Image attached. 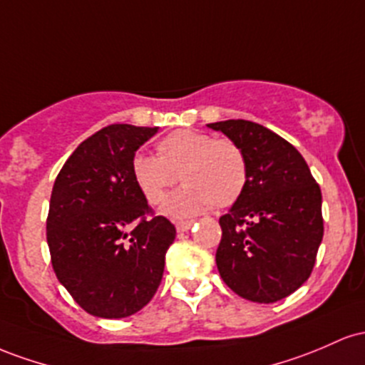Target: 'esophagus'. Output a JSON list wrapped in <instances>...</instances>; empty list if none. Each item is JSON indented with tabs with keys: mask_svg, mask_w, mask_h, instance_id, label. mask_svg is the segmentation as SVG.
<instances>
[{
	"mask_svg": "<svg viewBox=\"0 0 365 365\" xmlns=\"http://www.w3.org/2000/svg\"><path fill=\"white\" fill-rule=\"evenodd\" d=\"M191 226H193V220H178V222H175V229H178V232L190 231Z\"/></svg>",
	"mask_w": 365,
	"mask_h": 365,
	"instance_id": "esophagus-1",
	"label": "esophagus"
}]
</instances>
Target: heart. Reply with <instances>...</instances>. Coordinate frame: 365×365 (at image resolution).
<instances>
[{
  "instance_id": "heart-1",
  "label": "heart",
  "mask_w": 365,
  "mask_h": 365,
  "mask_svg": "<svg viewBox=\"0 0 365 365\" xmlns=\"http://www.w3.org/2000/svg\"><path fill=\"white\" fill-rule=\"evenodd\" d=\"M134 184L150 205H160L181 179L184 186L167 200L172 217L203 214L212 207L235 205L248 182V158L231 138H214L195 129L167 134L157 145V158L136 155L130 163Z\"/></svg>"
}]
</instances>
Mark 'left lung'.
I'll list each match as a JSON object with an SVG mask.
<instances>
[{
    "label": "left lung",
    "mask_w": 365,
    "mask_h": 365,
    "mask_svg": "<svg viewBox=\"0 0 365 365\" xmlns=\"http://www.w3.org/2000/svg\"><path fill=\"white\" fill-rule=\"evenodd\" d=\"M245 150L248 182L219 219L217 269L229 288L259 304H274L309 279L324 235L321 187L300 151L250 120L208 124Z\"/></svg>",
    "instance_id": "1"
}]
</instances>
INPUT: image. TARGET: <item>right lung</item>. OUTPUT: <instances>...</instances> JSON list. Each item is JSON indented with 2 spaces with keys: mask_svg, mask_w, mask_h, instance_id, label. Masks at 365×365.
Here are the masks:
<instances>
[{
  "mask_svg": "<svg viewBox=\"0 0 365 365\" xmlns=\"http://www.w3.org/2000/svg\"><path fill=\"white\" fill-rule=\"evenodd\" d=\"M158 128L112 124L77 146L53 184L46 240L76 304L105 319L136 314L157 293L175 226L134 184L130 163Z\"/></svg>",
  "mask_w": 365,
  "mask_h": 365,
  "instance_id": "add662e5",
  "label": "right lung"
}]
</instances>
